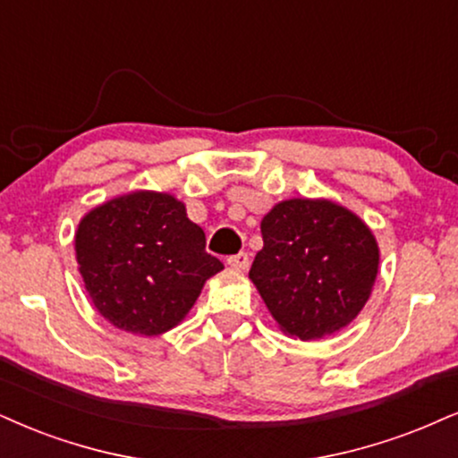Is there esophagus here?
Masks as SVG:
<instances>
[{"label": "esophagus", "instance_id": "1", "mask_svg": "<svg viewBox=\"0 0 458 458\" xmlns=\"http://www.w3.org/2000/svg\"><path fill=\"white\" fill-rule=\"evenodd\" d=\"M227 265L231 269H238V272H244L248 267V252H238V255L229 257L227 259Z\"/></svg>", "mask_w": 458, "mask_h": 458}]
</instances>
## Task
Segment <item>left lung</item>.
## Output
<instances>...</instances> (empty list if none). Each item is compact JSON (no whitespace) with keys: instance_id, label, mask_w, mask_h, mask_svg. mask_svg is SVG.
Returning <instances> with one entry per match:
<instances>
[{"instance_id":"left-lung-1","label":"left lung","mask_w":458,"mask_h":458,"mask_svg":"<svg viewBox=\"0 0 458 458\" xmlns=\"http://www.w3.org/2000/svg\"><path fill=\"white\" fill-rule=\"evenodd\" d=\"M261 233L248 278L282 333L320 340L357 318L380 265L376 235L357 214L331 199L293 197L265 214Z\"/></svg>"}]
</instances>
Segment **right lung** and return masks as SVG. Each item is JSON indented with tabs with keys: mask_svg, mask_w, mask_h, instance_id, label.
<instances>
[{
	"mask_svg": "<svg viewBox=\"0 0 458 458\" xmlns=\"http://www.w3.org/2000/svg\"><path fill=\"white\" fill-rule=\"evenodd\" d=\"M73 242L95 310L133 335H161L182 323L206 280L223 269L184 203L159 191L99 203L81 218Z\"/></svg>",
	"mask_w": 458,
	"mask_h": 458,
	"instance_id": "1",
	"label": "right lung"
}]
</instances>
